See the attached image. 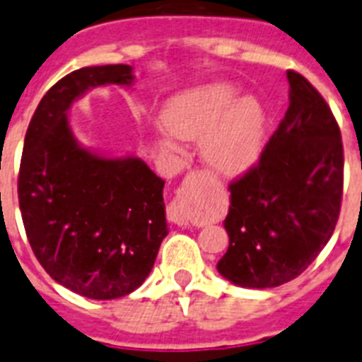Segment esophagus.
Wrapping results in <instances>:
<instances>
[{
  "label": "esophagus",
  "mask_w": 362,
  "mask_h": 362,
  "mask_svg": "<svg viewBox=\"0 0 362 362\" xmlns=\"http://www.w3.org/2000/svg\"><path fill=\"white\" fill-rule=\"evenodd\" d=\"M197 180H199L197 175H189V177L185 178V184L184 187H182V194H184V197H187V193H189V189L193 187ZM168 218L171 220L173 224H177V226H184V228L185 226H189V218H187V213H185V207L182 202H175L169 206Z\"/></svg>",
  "instance_id": "34e87169"
}]
</instances>
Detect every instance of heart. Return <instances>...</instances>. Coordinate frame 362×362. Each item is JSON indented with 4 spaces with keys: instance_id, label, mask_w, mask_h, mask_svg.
I'll use <instances>...</instances> for the list:
<instances>
[{
    "instance_id": "b5f03b06",
    "label": "heart",
    "mask_w": 362,
    "mask_h": 362,
    "mask_svg": "<svg viewBox=\"0 0 362 362\" xmlns=\"http://www.w3.org/2000/svg\"><path fill=\"white\" fill-rule=\"evenodd\" d=\"M237 96L231 83H207L178 94L163 109L168 133L160 140L173 146V136L200 138V155L209 168L222 175L244 171L262 151L266 115L255 98Z\"/></svg>"
}]
</instances>
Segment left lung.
I'll use <instances>...</instances> for the list:
<instances>
[{
    "label": "left lung",
    "mask_w": 362,
    "mask_h": 362,
    "mask_svg": "<svg viewBox=\"0 0 362 362\" xmlns=\"http://www.w3.org/2000/svg\"><path fill=\"white\" fill-rule=\"evenodd\" d=\"M290 107L259 162L229 184V247L216 269L242 288L293 281L328 244L341 213L344 155L319 90L288 71Z\"/></svg>",
    "instance_id": "8db88e82"
}]
</instances>
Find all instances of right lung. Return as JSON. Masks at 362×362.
<instances>
[{
	"mask_svg": "<svg viewBox=\"0 0 362 362\" xmlns=\"http://www.w3.org/2000/svg\"><path fill=\"white\" fill-rule=\"evenodd\" d=\"M131 65L83 67L50 87L34 111L18 199L37 262L56 282L96 300L142 286L168 235L163 184L140 158L81 147L67 111L93 87L131 86Z\"/></svg>",
	"mask_w": 362,
	"mask_h": 362,
	"instance_id": "add662e5",
	"label": "right lung"
}]
</instances>
